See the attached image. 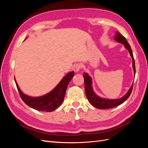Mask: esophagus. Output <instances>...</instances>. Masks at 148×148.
Masks as SVG:
<instances>
[{
    "label": "esophagus",
    "instance_id": "obj_1",
    "mask_svg": "<svg viewBox=\"0 0 148 148\" xmlns=\"http://www.w3.org/2000/svg\"><path fill=\"white\" fill-rule=\"evenodd\" d=\"M80 69H81V65L79 64H77L73 66V70L76 72H78Z\"/></svg>",
    "mask_w": 148,
    "mask_h": 148
}]
</instances>
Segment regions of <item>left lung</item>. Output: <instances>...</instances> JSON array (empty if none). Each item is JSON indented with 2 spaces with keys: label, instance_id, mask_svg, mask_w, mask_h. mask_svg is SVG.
I'll return each mask as SVG.
<instances>
[{
  "label": "left lung",
  "instance_id": "left-lung-1",
  "mask_svg": "<svg viewBox=\"0 0 148 148\" xmlns=\"http://www.w3.org/2000/svg\"><path fill=\"white\" fill-rule=\"evenodd\" d=\"M114 39L117 42L122 44L125 46V47L128 51L130 55V56L132 58L133 69L134 71V75H135L136 70L135 60H134L133 52L131 49L130 46V44L127 41V39H125L123 36H122L119 32H118V31H116L115 32ZM83 77L84 80V90L85 92H86V96L87 97L88 100L94 107H95L96 108L99 109H107L114 108L115 107H117L120 104H123V103L128 99L129 96H130L133 89V84H132V86L129 89L128 92L125 94L123 97L119 98V99H106V98H103L97 96L95 92V91H94L92 86V78L90 76H89L87 73H84Z\"/></svg>",
  "mask_w": 148,
  "mask_h": 148
}]
</instances>
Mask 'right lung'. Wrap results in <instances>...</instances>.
I'll return each mask as SVG.
<instances>
[{
  "instance_id": "right-lung-1",
  "label": "right lung",
  "mask_w": 148,
  "mask_h": 148,
  "mask_svg": "<svg viewBox=\"0 0 148 148\" xmlns=\"http://www.w3.org/2000/svg\"><path fill=\"white\" fill-rule=\"evenodd\" d=\"M73 76L74 71H70L62 79L59 84L51 91L39 97H32L25 95L21 91L15 78V82L21 98L26 105L37 110L52 112L57 109L63 102L66 88Z\"/></svg>"
}]
</instances>
